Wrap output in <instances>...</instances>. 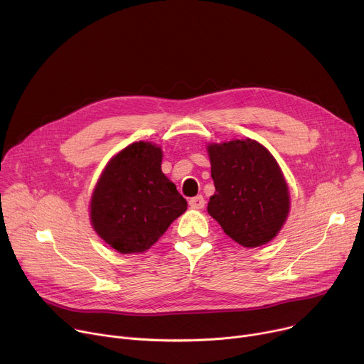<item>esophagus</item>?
Here are the masks:
<instances>
[{"mask_svg":"<svg viewBox=\"0 0 364 364\" xmlns=\"http://www.w3.org/2000/svg\"><path fill=\"white\" fill-rule=\"evenodd\" d=\"M188 205H190L193 209H203V208H205V199H203V196L191 198V199L188 200Z\"/></svg>","mask_w":364,"mask_h":364,"instance_id":"1","label":"esophagus"}]
</instances>
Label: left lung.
Here are the masks:
<instances>
[{
	"label": "left lung",
	"mask_w": 364,
	"mask_h": 364,
	"mask_svg": "<svg viewBox=\"0 0 364 364\" xmlns=\"http://www.w3.org/2000/svg\"><path fill=\"white\" fill-rule=\"evenodd\" d=\"M215 195L208 212L238 245L271 241L289 209L288 187L274 156L260 143L231 140L208 146Z\"/></svg>",
	"instance_id": "8db88e82"
}]
</instances>
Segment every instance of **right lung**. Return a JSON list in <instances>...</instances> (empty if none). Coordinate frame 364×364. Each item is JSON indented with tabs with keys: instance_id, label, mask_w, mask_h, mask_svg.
Listing matches in <instances>:
<instances>
[{
	"instance_id": "obj_1",
	"label": "right lung",
	"mask_w": 364,
	"mask_h": 364,
	"mask_svg": "<svg viewBox=\"0 0 364 364\" xmlns=\"http://www.w3.org/2000/svg\"><path fill=\"white\" fill-rule=\"evenodd\" d=\"M162 152L136 141L107 165L90 202L95 231L119 253H140L155 245L187 202L161 169Z\"/></svg>"
}]
</instances>
